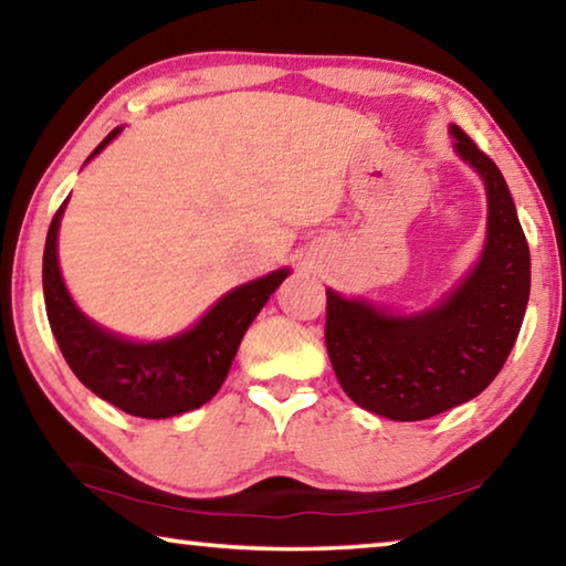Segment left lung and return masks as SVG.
<instances>
[{
	"label": "left lung",
	"instance_id": "obj_1",
	"mask_svg": "<svg viewBox=\"0 0 566 566\" xmlns=\"http://www.w3.org/2000/svg\"><path fill=\"white\" fill-rule=\"evenodd\" d=\"M454 149L486 187L482 260L434 310L401 317L327 290L324 342L342 389L395 421L429 419L492 385L530 302V244L500 167L452 127Z\"/></svg>",
	"mask_w": 566,
	"mask_h": 566
}]
</instances>
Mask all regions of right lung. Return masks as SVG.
Masks as SVG:
<instances>
[{
    "instance_id": "1",
    "label": "right lung",
    "mask_w": 566,
    "mask_h": 566,
    "mask_svg": "<svg viewBox=\"0 0 566 566\" xmlns=\"http://www.w3.org/2000/svg\"><path fill=\"white\" fill-rule=\"evenodd\" d=\"M112 129L94 155L117 137ZM66 205V202H64ZM64 205L46 232L42 286L46 319L66 364L94 395L132 417L167 419L212 399L232 367L244 332L290 270H276L224 294L195 327L161 342H129L84 317L72 302L56 264V232Z\"/></svg>"
}]
</instances>
